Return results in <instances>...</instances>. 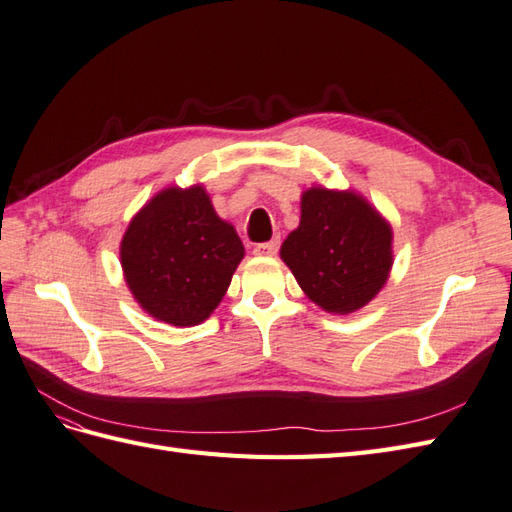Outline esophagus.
Listing matches in <instances>:
<instances>
[{"instance_id":"obj_1","label":"esophagus","mask_w":512,"mask_h":512,"mask_svg":"<svg viewBox=\"0 0 512 512\" xmlns=\"http://www.w3.org/2000/svg\"><path fill=\"white\" fill-rule=\"evenodd\" d=\"M277 251H279V240L255 246V255H259V257H272V255H277Z\"/></svg>"}]
</instances>
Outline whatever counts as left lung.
<instances>
[{
	"mask_svg": "<svg viewBox=\"0 0 512 512\" xmlns=\"http://www.w3.org/2000/svg\"><path fill=\"white\" fill-rule=\"evenodd\" d=\"M300 290L326 313L348 316L383 290L393 266L389 220L355 190L311 186L281 246Z\"/></svg>",
	"mask_w": 512,
	"mask_h": 512,
	"instance_id": "left-lung-1",
	"label": "left lung"
}]
</instances>
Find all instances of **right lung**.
<instances>
[{"label": "right lung", "mask_w": 512, "mask_h": 512, "mask_svg": "<svg viewBox=\"0 0 512 512\" xmlns=\"http://www.w3.org/2000/svg\"><path fill=\"white\" fill-rule=\"evenodd\" d=\"M131 296L151 318L194 326L227 294L244 244L222 220L201 183L168 186L144 203L119 246Z\"/></svg>", "instance_id": "1"}]
</instances>
